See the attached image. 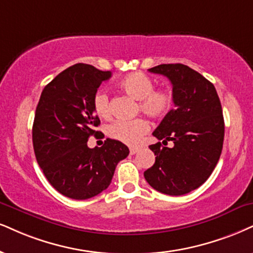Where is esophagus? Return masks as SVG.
<instances>
[{
    "instance_id": "34e87169",
    "label": "esophagus",
    "mask_w": 253,
    "mask_h": 253,
    "mask_svg": "<svg viewBox=\"0 0 253 253\" xmlns=\"http://www.w3.org/2000/svg\"><path fill=\"white\" fill-rule=\"evenodd\" d=\"M137 151H138V148H130V154L131 155H135Z\"/></svg>"
}]
</instances>
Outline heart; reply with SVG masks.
I'll use <instances>...</instances> for the list:
<instances>
[{"label":"heart","mask_w":253,"mask_h":253,"mask_svg":"<svg viewBox=\"0 0 253 253\" xmlns=\"http://www.w3.org/2000/svg\"><path fill=\"white\" fill-rule=\"evenodd\" d=\"M124 92L138 101V110L151 118H162L172 110L173 93L170 89H154L155 83L143 73H132L123 77L118 83ZM93 110L99 117L108 120L111 116L110 103L105 92L98 91L92 99ZM149 123L143 118L131 121H116L108 126L111 138L127 145H137L149 131Z\"/></svg>","instance_id":"b5f03b06"}]
</instances>
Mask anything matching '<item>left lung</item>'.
<instances>
[{
    "label": "left lung",
    "mask_w": 253,
    "mask_h": 253,
    "mask_svg": "<svg viewBox=\"0 0 253 253\" xmlns=\"http://www.w3.org/2000/svg\"><path fill=\"white\" fill-rule=\"evenodd\" d=\"M150 73L172 84L174 108L152 132L161 142L149 146L155 164L144 177L157 191L180 196L199 188L219 161L224 141V117L216 88L210 81L180 63L161 64Z\"/></svg>",
    "instance_id": "left-lung-1"
}]
</instances>
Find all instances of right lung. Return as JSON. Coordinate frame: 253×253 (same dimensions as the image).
Segmentation results:
<instances>
[{
    "instance_id": "obj_1",
    "label": "right lung",
    "mask_w": 253,
    "mask_h": 253,
    "mask_svg": "<svg viewBox=\"0 0 253 253\" xmlns=\"http://www.w3.org/2000/svg\"><path fill=\"white\" fill-rule=\"evenodd\" d=\"M110 71L77 63L58 74L43 89L33 124L37 163L58 192L73 199L97 196L110 185L116 165L129 155L126 144L107 138L90 149V136L101 121L92 99Z\"/></svg>"
}]
</instances>
